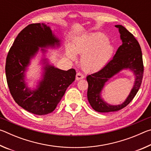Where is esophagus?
I'll use <instances>...</instances> for the list:
<instances>
[{
  "label": "esophagus",
  "mask_w": 151,
  "mask_h": 151,
  "mask_svg": "<svg viewBox=\"0 0 151 151\" xmlns=\"http://www.w3.org/2000/svg\"><path fill=\"white\" fill-rule=\"evenodd\" d=\"M84 78H85V76H84L82 73H76V81L81 80V79H83Z\"/></svg>",
  "instance_id": "34e87169"
}]
</instances>
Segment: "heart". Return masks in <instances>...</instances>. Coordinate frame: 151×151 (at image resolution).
<instances>
[{
	"label": "heart",
	"instance_id": "heart-1",
	"mask_svg": "<svg viewBox=\"0 0 151 151\" xmlns=\"http://www.w3.org/2000/svg\"><path fill=\"white\" fill-rule=\"evenodd\" d=\"M114 48L105 35L93 33L76 40L72 47L68 46L66 55L68 59H76V54L81 55V65L87 73H94L103 68L114 55Z\"/></svg>",
	"mask_w": 151,
	"mask_h": 151
}]
</instances>
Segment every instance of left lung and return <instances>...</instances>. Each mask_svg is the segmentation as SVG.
Listing matches in <instances>:
<instances>
[{
	"instance_id": "obj_1",
	"label": "left lung",
	"mask_w": 151,
	"mask_h": 151,
	"mask_svg": "<svg viewBox=\"0 0 151 151\" xmlns=\"http://www.w3.org/2000/svg\"><path fill=\"white\" fill-rule=\"evenodd\" d=\"M115 27L119 29L122 45L119 47L113 58L103 68L86 77L88 84V101L92 108L99 112L117 111L127 106L139 91L143 77L144 66L139 43L123 26L119 24L115 25ZM128 69L134 73L135 78L129 96L123 103L118 106L107 104L101 96V91L106 83L121 71Z\"/></svg>"
}]
</instances>
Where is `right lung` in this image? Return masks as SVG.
Listing matches in <instances>:
<instances>
[{
    "mask_svg": "<svg viewBox=\"0 0 151 151\" xmlns=\"http://www.w3.org/2000/svg\"><path fill=\"white\" fill-rule=\"evenodd\" d=\"M60 40L55 37L49 26L45 23L28 25L15 39L6 60L5 72L12 96L20 106L31 113L45 115L52 112L59 103L66 88L75 80L73 68L63 70L49 65L42 58V78L37 88L30 90L25 81V75L30 60L40 48L60 47ZM44 48L43 49V48Z\"/></svg>",
    "mask_w": 151,
    "mask_h": 151,
    "instance_id": "obj_1",
    "label": "right lung"
}]
</instances>
